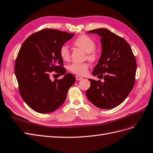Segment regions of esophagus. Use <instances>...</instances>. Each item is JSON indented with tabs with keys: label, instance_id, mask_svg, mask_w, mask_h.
<instances>
[{
	"label": "esophagus",
	"instance_id": "esophagus-1",
	"mask_svg": "<svg viewBox=\"0 0 153 153\" xmlns=\"http://www.w3.org/2000/svg\"><path fill=\"white\" fill-rule=\"evenodd\" d=\"M82 78H83L82 77L79 76H76V79L77 81H80V80L82 79Z\"/></svg>",
	"mask_w": 153,
	"mask_h": 153
}]
</instances>
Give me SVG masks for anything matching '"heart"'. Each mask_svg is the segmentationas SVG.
Segmentation results:
<instances>
[{
    "label": "heart",
    "mask_w": 153,
    "mask_h": 153,
    "mask_svg": "<svg viewBox=\"0 0 153 153\" xmlns=\"http://www.w3.org/2000/svg\"><path fill=\"white\" fill-rule=\"evenodd\" d=\"M75 46L80 48L87 53V58L90 61H95L97 59V54L94 51L96 48L95 42L90 37L86 35H81L74 41ZM59 53L64 61H68L70 58V51L67 46L63 45L60 47ZM89 65L87 63H72L68 66V70L72 73L77 75L82 76L86 74Z\"/></svg>",
    "instance_id": "b5f03b06"
}]
</instances>
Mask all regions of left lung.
<instances>
[{
  "instance_id": "obj_1",
  "label": "left lung",
  "mask_w": 153,
  "mask_h": 153,
  "mask_svg": "<svg viewBox=\"0 0 153 153\" xmlns=\"http://www.w3.org/2000/svg\"><path fill=\"white\" fill-rule=\"evenodd\" d=\"M88 33L101 37V56L92 74L101 76L104 81L89 79L91 85L86 91V97L100 109H113L126 99L134 88L135 57L129 44L109 30L98 28Z\"/></svg>"
}]
</instances>
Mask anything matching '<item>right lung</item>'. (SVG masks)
<instances>
[{"label":"right lung","instance_id":"1","mask_svg":"<svg viewBox=\"0 0 153 153\" xmlns=\"http://www.w3.org/2000/svg\"><path fill=\"white\" fill-rule=\"evenodd\" d=\"M74 36L45 28L32 34L22 45L14 72L19 94L34 111L46 114L56 111L65 102L68 89L75 82L74 76L65 74L59 53L60 47ZM55 72L65 76L52 81L50 76Z\"/></svg>","mask_w":153,"mask_h":153}]
</instances>
